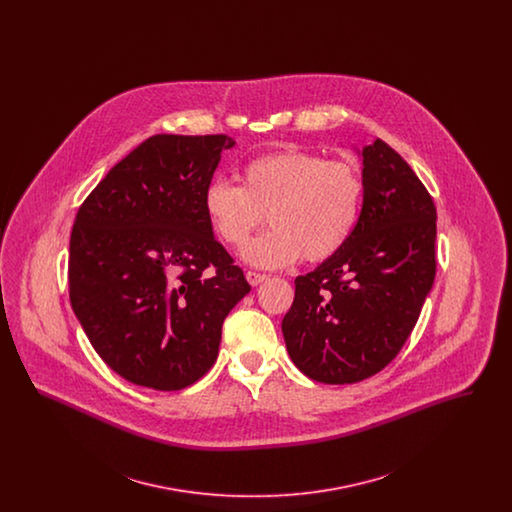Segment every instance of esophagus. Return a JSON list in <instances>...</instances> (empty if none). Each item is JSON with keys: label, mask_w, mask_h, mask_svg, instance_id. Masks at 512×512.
I'll list each match as a JSON object with an SVG mask.
<instances>
[{"label": "esophagus", "mask_w": 512, "mask_h": 512, "mask_svg": "<svg viewBox=\"0 0 512 512\" xmlns=\"http://www.w3.org/2000/svg\"><path fill=\"white\" fill-rule=\"evenodd\" d=\"M245 278H247V282H249L251 286H259L261 282H265V280H267V274H261V272H253V270H247V272H245Z\"/></svg>", "instance_id": "obj_1"}]
</instances>
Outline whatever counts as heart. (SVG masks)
Here are the masks:
<instances>
[{
	"label": "heart",
	"mask_w": 512,
	"mask_h": 512,
	"mask_svg": "<svg viewBox=\"0 0 512 512\" xmlns=\"http://www.w3.org/2000/svg\"><path fill=\"white\" fill-rule=\"evenodd\" d=\"M365 180L347 161L288 149L253 159L242 186L213 180L203 192L207 220L222 244L242 247L267 217L270 230L244 249L249 265L288 267L299 257L322 263L351 238Z\"/></svg>",
	"instance_id": "obj_1"
}]
</instances>
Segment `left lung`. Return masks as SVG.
<instances>
[{
	"mask_svg": "<svg viewBox=\"0 0 512 512\" xmlns=\"http://www.w3.org/2000/svg\"><path fill=\"white\" fill-rule=\"evenodd\" d=\"M365 199L340 251L295 278L282 332L293 365L322 384H355L390 365L436 278V205L386 142L363 147Z\"/></svg>",
	"mask_w": 512,
	"mask_h": 512,
	"instance_id": "8db88e82",
	"label": "left lung"
}]
</instances>
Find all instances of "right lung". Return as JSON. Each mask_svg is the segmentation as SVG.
<instances>
[{
    "instance_id": "obj_1",
    "label": "right lung",
    "mask_w": 512,
    "mask_h": 512,
    "mask_svg": "<svg viewBox=\"0 0 512 512\" xmlns=\"http://www.w3.org/2000/svg\"><path fill=\"white\" fill-rule=\"evenodd\" d=\"M234 144L226 134H155L76 213L74 315L99 357L136 386L184 390L207 374L224 318L251 290L203 209L220 153Z\"/></svg>"
}]
</instances>
